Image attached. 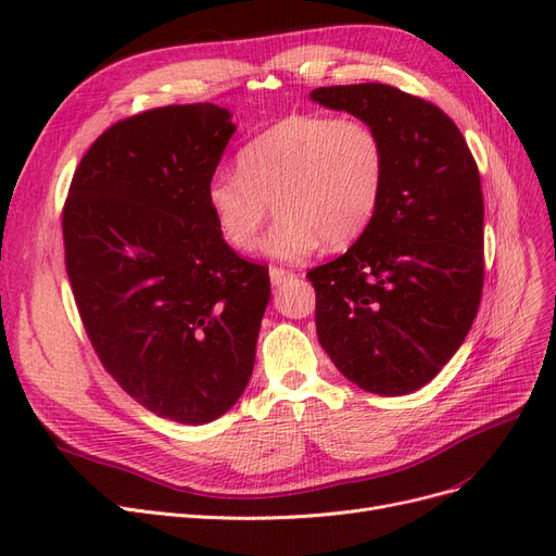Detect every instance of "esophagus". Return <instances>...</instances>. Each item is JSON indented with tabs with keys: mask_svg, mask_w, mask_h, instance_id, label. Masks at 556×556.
Returning a JSON list of instances; mask_svg holds the SVG:
<instances>
[{
	"mask_svg": "<svg viewBox=\"0 0 556 556\" xmlns=\"http://www.w3.org/2000/svg\"><path fill=\"white\" fill-rule=\"evenodd\" d=\"M268 276H271V282L274 285H282L294 278V274L290 271V268H282V266H271V271H268Z\"/></svg>",
	"mask_w": 556,
	"mask_h": 556,
	"instance_id": "esophagus-1",
	"label": "esophagus"
}]
</instances>
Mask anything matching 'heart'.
Returning <instances> with one entry per match:
<instances>
[{"instance_id":"b5f03b06","label":"heart","mask_w":556,"mask_h":556,"mask_svg":"<svg viewBox=\"0 0 556 556\" xmlns=\"http://www.w3.org/2000/svg\"><path fill=\"white\" fill-rule=\"evenodd\" d=\"M237 169L206 185V206L223 241L250 250L268 215H280L262 250L304 260L319 245L345 250L374 223L384 188L380 134L357 117L296 113L266 127L237 155Z\"/></svg>"}]
</instances>
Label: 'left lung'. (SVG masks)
<instances>
[{"label": "left lung", "mask_w": 556, "mask_h": 556, "mask_svg": "<svg viewBox=\"0 0 556 556\" xmlns=\"http://www.w3.org/2000/svg\"><path fill=\"white\" fill-rule=\"evenodd\" d=\"M313 102L371 125L384 146L374 223L345 255L315 266L317 339L362 390L425 387L464 343L484 285L478 164L452 117L384 83L331 86Z\"/></svg>", "instance_id": "left-lung-1"}]
</instances>
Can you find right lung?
Returning a JSON list of instances; mask_svg holds the SVG:
<instances>
[{"mask_svg": "<svg viewBox=\"0 0 556 556\" xmlns=\"http://www.w3.org/2000/svg\"><path fill=\"white\" fill-rule=\"evenodd\" d=\"M231 134L229 111L208 102L129 115L83 155L62 208L66 276L99 362L180 425L239 401L271 294L268 266L237 255L206 206Z\"/></svg>", "mask_w": 556, "mask_h": 556, "instance_id": "obj_1", "label": "right lung"}]
</instances>
